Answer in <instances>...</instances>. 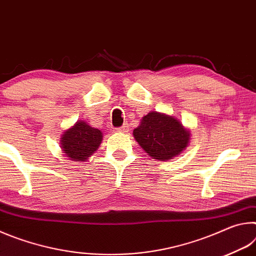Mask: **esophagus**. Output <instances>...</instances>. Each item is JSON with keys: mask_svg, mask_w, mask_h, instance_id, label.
Masks as SVG:
<instances>
[{"mask_svg": "<svg viewBox=\"0 0 256 256\" xmlns=\"http://www.w3.org/2000/svg\"><path fill=\"white\" fill-rule=\"evenodd\" d=\"M128 131V124H124L123 126L116 128V132H118V133H126Z\"/></svg>", "mask_w": 256, "mask_h": 256, "instance_id": "esophagus-1", "label": "esophagus"}]
</instances>
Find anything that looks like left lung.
Masks as SVG:
<instances>
[{
  "instance_id": "1",
  "label": "left lung",
  "mask_w": 256,
  "mask_h": 256,
  "mask_svg": "<svg viewBox=\"0 0 256 256\" xmlns=\"http://www.w3.org/2000/svg\"><path fill=\"white\" fill-rule=\"evenodd\" d=\"M190 131L174 116L151 112L134 128L133 136L151 158L166 162L178 156L190 142Z\"/></svg>"
}]
</instances>
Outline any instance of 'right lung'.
<instances>
[{"mask_svg":"<svg viewBox=\"0 0 256 256\" xmlns=\"http://www.w3.org/2000/svg\"><path fill=\"white\" fill-rule=\"evenodd\" d=\"M102 140L100 130L79 120L60 136V146L66 157L73 162H84L94 154Z\"/></svg>","mask_w":256,"mask_h":256,"instance_id":"right-lung-1","label":"right lung"}]
</instances>
